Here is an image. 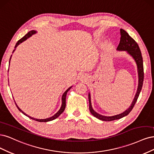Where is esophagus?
Listing matches in <instances>:
<instances>
[{
  "label": "esophagus",
  "instance_id": "34e87169",
  "mask_svg": "<svg viewBox=\"0 0 154 154\" xmlns=\"http://www.w3.org/2000/svg\"><path fill=\"white\" fill-rule=\"evenodd\" d=\"M82 79H84V77H82Z\"/></svg>",
  "mask_w": 154,
  "mask_h": 154
}]
</instances>
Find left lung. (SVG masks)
Segmentation results:
<instances>
[{
  "mask_svg": "<svg viewBox=\"0 0 154 154\" xmlns=\"http://www.w3.org/2000/svg\"><path fill=\"white\" fill-rule=\"evenodd\" d=\"M120 42L119 43L118 46L116 48L118 51H126L127 53L134 59L135 61L137 68V73H138V86L137 89V91L135 95L134 98L133 99V101L131 103L130 107H128L127 109L125 111L116 115L114 116H103L97 112L95 110L93 109L91 105V95L90 93H88V98H89V103H90V111L91 113V115H93L99 120L106 122H109L118 120L124 116L128 115L129 112L132 111L134 106L135 103L137 100L138 97L140 95V93L142 89L143 84V79H144V72H143V57L141 55V52L140 51V48L139 47L137 43L135 42L134 39L132 38L123 29H120Z\"/></svg>",
  "mask_w": 154,
  "mask_h": 154,
  "instance_id": "1",
  "label": "left lung"
}]
</instances>
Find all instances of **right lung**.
<instances>
[{
    "mask_svg": "<svg viewBox=\"0 0 154 154\" xmlns=\"http://www.w3.org/2000/svg\"><path fill=\"white\" fill-rule=\"evenodd\" d=\"M36 33H37V31H35V30H32V31H29L27 34H26V35H25L23 38H22L20 39V40H18V41L17 42V43H16V45H15V47H14V49L13 51V53L14 52V51L16 50V48L20 44L22 43V42H23L24 41L27 40V39L29 38H30L31 36H32V35H33V34H36ZM11 56H12V55L11 56L10 59H9V64H10V61H11ZM8 71H9V70H8ZM72 88V86H70V88H68L67 90H66L65 91H64V93L63 94L62 98H61V102H62V103H61V106L60 109H59V111H58L55 114V115H54L52 116H51V117H49V118H45V119H38V118H33V117H31V116H30L27 115L26 113H25L22 110H21L20 109V107L17 106V103L15 102V101H14V103H15L16 106H17V108H18V109L21 112H22L24 115H26V116H27V117H29V118L32 119V120H36V121H37V122H50V121H52V120H55V119H56L57 117H59V116L61 115V114L63 112V111H64V109H65V107H66V94H67L68 91L69 90H70Z\"/></svg>",
    "mask_w": 154,
    "mask_h": 154,
    "instance_id": "obj_1",
    "label": "right lung"
}]
</instances>
